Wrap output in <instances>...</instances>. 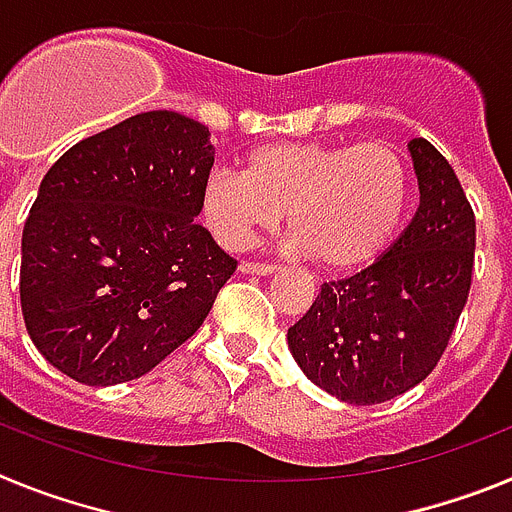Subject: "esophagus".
Here are the masks:
<instances>
[{
  "label": "esophagus",
  "mask_w": 512,
  "mask_h": 512,
  "mask_svg": "<svg viewBox=\"0 0 512 512\" xmlns=\"http://www.w3.org/2000/svg\"><path fill=\"white\" fill-rule=\"evenodd\" d=\"M274 269H277L274 264H256V261H241V266H238L241 274H259V277H269V274H274Z\"/></svg>",
  "instance_id": "obj_1"
}]
</instances>
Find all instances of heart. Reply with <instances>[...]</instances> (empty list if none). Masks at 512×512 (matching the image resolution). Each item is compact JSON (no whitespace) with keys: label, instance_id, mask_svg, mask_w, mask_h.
Segmentation results:
<instances>
[{"label":"heart","instance_id":"obj_1","mask_svg":"<svg viewBox=\"0 0 512 512\" xmlns=\"http://www.w3.org/2000/svg\"><path fill=\"white\" fill-rule=\"evenodd\" d=\"M408 189L405 158L382 140H277L251 148L243 174L210 171L200 215L220 246L241 251L287 212L292 251L325 269H354L392 241Z\"/></svg>","mask_w":512,"mask_h":512}]
</instances>
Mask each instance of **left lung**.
Listing matches in <instances>:
<instances>
[{
    "mask_svg": "<svg viewBox=\"0 0 512 512\" xmlns=\"http://www.w3.org/2000/svg\"><path fill=\"white\" fill-rule=\"evenodd\" d=\"M420 205L364 271L325 282L287 330L305 377L348 405H377L433 372L467 305L474 212L454 169L425 138L408 143Z\"/></svg>",
    "mask_w": 512,
    "mask_h": 512,
    "instance_id": "1",
    "label": "left lung"
}]
</instances>
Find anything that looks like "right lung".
Returning a JSON list of instances; mask_svg holds the SVG:
<instances>
[{"label":"right lung","instance_id":"1","mask_svg":"<svg viewBox=\"0 0 512 512\" xmlns=\"http://www.w3.org/2000/svg\"><path fill=\"white\" fill-rule=\"evenodd\" d=\"M210 130L153 110L81 140L40 182L20 302L43 359L89 387L148 374L200 328L235 261L194 223Z\"/></svg>","mask_w":512,"mask_h":512}]
</instances>
